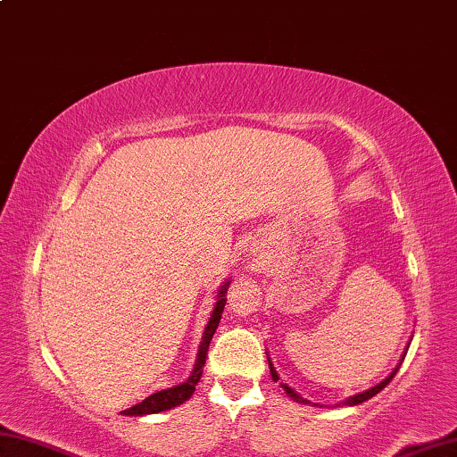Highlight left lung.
<instances>
[{"instance_id":"left-lung-1","label":"left lung","mask_w":457,"mask_h":457,"mask_svg":"<svg viewBox=\"0 0 457 457\" xmlns=\"http://www.w3.org/2000/svg\"><path fill=\"white\" fill-rule=\"evenodd\" d=\"M269 370H270V375H273V381H278V375H277V371H275V367H273V363H270V359H269ZM397 373V367L394 370V373L389 375L387 379H383L381 383H378V386L375 387H371V389H367V391H363V394H357V395H353V397H349L347 402H345V405H359V403H363V402H367V399H371L373 395H378L379 391L387 386V383L394 379V375ZM281 387L287 391V395H289L293 402H297V403H309V399H305V397H301L297 391L295 389H291L289 386H285V383H281Z\"/></svg>"}]
</instances>
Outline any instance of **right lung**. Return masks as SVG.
Here are the masks:
<instances>
[{
  "instance_id": "add662e5",
  "label": "right lung",
  "mask_w": 457,
  "mask_h": 457,
  "mask_svg": "<svg viewBox=\"0 0 457 457\" xmlns=\"http://www.w3.org/2000/svg\"><path fill=\"white\" fill-rule=\"evenodd\" d=\"M228 283L230 281H227V283L220 287L219 301H216V305L212 309V315H211V319H208V323H206L203 341H200V347H198L195 370H192L190 378L184 381V383H180V386H174V387H168V389H162V391H156V394H152L150 397L142 399L140 403L128 407V410L122 411L124 415H148V413H160V411L172 410V407L184 403V402H187V399H190L192 394H195L196 383L200 381V378H203V367L206 363L208 345H211L212 335L216 331V327H219V323H220V315H222L224 303H227V299H224V295H227Z\"/></svg>"
}]
</instances>
